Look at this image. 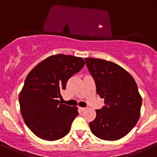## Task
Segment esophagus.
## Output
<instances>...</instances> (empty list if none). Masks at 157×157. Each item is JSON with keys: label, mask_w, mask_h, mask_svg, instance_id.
I'll return each mask as SVG.
<instances>
[{"label": "esophagus", "mask_w": 157, "mask_h": 157, "mask_svg": "<svg viewBox=\"0 0 157 157\" xmlns=\"http://www.w3.org/2000/svg\"><path fill=\"white\" fill-rule=\"evenodd\" d=\"M80 111H82V112H83V111L86 110V108H80Z\"/></svg>", "instance_id": "34e87169"}]
</instances>
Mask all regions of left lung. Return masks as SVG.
Instances as JSON below:
<instances>
[{
	"mask_svg": "<svg viewBox=\"0 0 157 157\" xmlns=\"http://www.w3.org/2000/svg\"><path fill=\"white\" fill-rule=\"evenodd\" d=\"M85 60L97 94L105 99V106L96 110V118L89 123L90 130L101 140H119L140 118L142 98L137 84L126 70L115 63L94 58Z\"/></svg>",
	"mask_w": 157,
	"mask_h": 157,
	"instance_id": "8db88e82",
	"label": "left lung"
}]
</instances>
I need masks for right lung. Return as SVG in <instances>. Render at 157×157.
Instances as JSON below:
<instances>
[{"instance_id": "1", "label": "right lung", "mask_w": 157, "mask_h": 157, "mask_svg": "<svg viewBox=\"0 0 157 157\" xmlns=\"http://www.w3.org/2000/svg\"><path fill=\"white\" fill-rule=\"evenodd\" d=\"M84 64L81 57L58 54L45 59L28 74L19 94L20 109L28 128L39 138L54 141L69 133L77 108L59 98L69 79Z\"/></svg>"}]
</instances>
